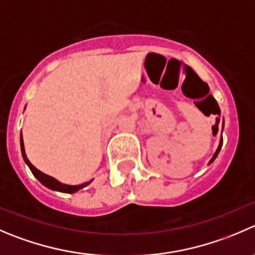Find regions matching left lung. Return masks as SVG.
<instances>
[{
	"label": "left lung",
	"instance_id": "left-lung-1",
	"mask_svg": "<svg viewBox=\"0 0 255 255\" xmlns=\"http://www.w3.org/2000/svg\"><path fill=\"white\" fill-rule=\"evenodd\" d=\"M223 126H224V121H223ZM222 144H223V138H222V139H221V143H219V145H218V148H217V150H216V153H214V155H213V157H212V159L209 160V164H211V163L213 162V160L217 158V155H218L219 150H221V148H222Z\"/></svg>",
	"mask_w": 255,
	"mask_h": 255
}]
</instances>
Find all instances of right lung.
<instances>
[{
	"label": "right lung",
	"instance_id": "1",
	"mask_svg": "<svg viewBox=\"0 0 255 255\" xmlns=\"http://www.w3.org/2000/svg\"><path fill=\"white\" fill-rule=\"evenodd\" d=\"M21 152H22V157H23L24 162H26V164L28 165L29 169H31V172L33 173L34 177H36L42 184L46 185L47 188H49V189L58 190V192H63V193H75V192L82 189V188H85L86 185H88L91 182H92V180H90V182L83 183V184H80V185H68V184H63V183L58 182V180L54 179L53 177H49V175L42 173L41 170L37 169L34 165H32V163L29 162L28 158H27L26 152H24V144H23V139H22V133H21Z\"/></svg>",
	"mask_w": 255,
	"mask_h": 255
}]
</instances>
